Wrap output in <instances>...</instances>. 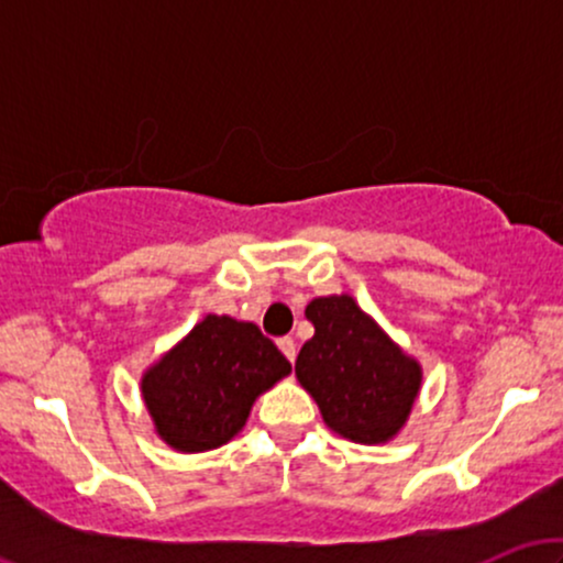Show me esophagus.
I'll return each mask as SVG.
<instances>
[{
  "instance_id": "obj_1",
  "label": "esophagus",
  "mask_w": 563,
  "mask_h": 563,
  "mask_svg": "<svg viewBox=\"0 0 563 563\" xmlns=\"http://www.w3.org/2000/svg\"><path fill=\"white\" fill-rule=\"evenodd\" d=\"M277 346H280V352L286 354L290 363H294V360H296V344H294V339H288V335H286V339L277 341Z\"/></svg>"
}]
</instances>
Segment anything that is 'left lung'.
<instances>
[{
	"mask_svg": "<svg viewBox=\"0 0 563 563\" xmlns=\"http://www.w3.org/2000/svg\"><path fill=\"white\" fill-rule=\"evenodd\" d=\"M303 314L314 335L296 357V378L314 397L322 421L352 442H389L421 389V365L352 296H320Z\"/></svg>",
	"mask_w": 563,
	"mask_h": 563,
	"instance_id": "left-lung-1",
	"label": "left lung"
}]
</instances>
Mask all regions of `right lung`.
I'll use <instances>...</instances> for the list:
<instances>
[{"label":"right lung","mask_w":563,"mask_h":563,"mask_svg":"<svg viewBox=\"0 0 563 563\" xmlns=\"http://www.w3.org/2000/svg\"><path fill=\"white\" fill-rule=\"evenodd\" d=\"M290 373V363L254 322L206 314L142 376L156 434L179 452L228 444L254 399Z\"/></svg>","instance_id":"right-lung-1"}]
</instances>
